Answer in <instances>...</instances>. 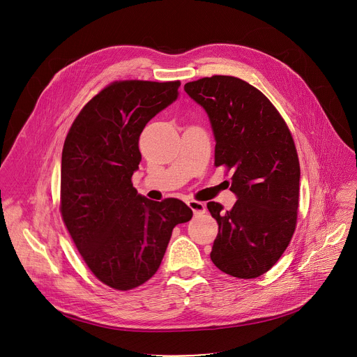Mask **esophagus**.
Returning <instances> with one entry per match:
<instances>
[{
    "label": "esophagus",
    "mask_w": 357,
    "mask_h": 357,
    "mask_svg": "<svg viewBox=\"0 0 357 357\" xmlns=\"http://www.w3.org/2000/svg\"><path fill=\"white\" fill-rule=\"evenodd\" d=\"M188 206L190 208V211L195 215H203V213L206 212V205H205V203L197 202V200H189L188 202Z\"/></svg>",
    "instance_id": "1"
}]
</instances>
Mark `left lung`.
Listing matches in <instances>:
<instances>
[{"label": "left lung", "instance_id": "left-lung-1", "mask_svg": "<svg viewBox=\"0 0 357 357\" xmlns=\"http://www.w3.org/2000/svg\"><path fill=\"white\" fill-rule=\"evenodd\" d=\"M185 91L205 109L215 165L233 169L237 196L227 212L208 203L219 225L211 259L229 275L260 277L280 260L296 225L301 171L292 135L271 101L238 77H203Z\"/></svg>", "mask_w": 357, "mask_h": 357}]
</instances>
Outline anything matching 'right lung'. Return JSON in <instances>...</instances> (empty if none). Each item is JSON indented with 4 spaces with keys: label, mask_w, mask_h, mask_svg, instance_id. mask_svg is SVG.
Returning <instances> with one entry per match:
<instances>
[{
    "label": "right lung",
    "mask_w": 357,
    "mask_h": 357,
    "mask_svg": "<svg viewBox=\"0 0 357 357\" xmlns=\"http://www.w3.org/2000/svg\"><path fill=\"white\" fill-rule=\"evenodd\" d=\"M179 86L114 82L82 109L63 144V222L90 271L114 289H132L154 275L174 227L193 215L182 200H149L131 183L139 134L178 98Z\"/></svg>",
    "instance_id": "1"
}]
</instances>
